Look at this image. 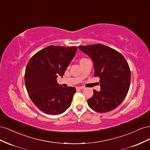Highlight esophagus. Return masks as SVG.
I'll list each match as a JSON object with an SVG mask.
<instances>
[{"label":"esophagus","mask_w":150,"mask_h":150,"mask_svg":"<svg viewBox=\"0 0 150 150\" xmlns=\"http://www.w3.org/2000/svg\"><path fill=\"white\" fill-rule=\"evenodd\" d=\"M76 90H79V89H83L84 88L83 87H76Z\"/></svg>","instance_id":"1"}]
</instances>
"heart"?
Returning a JSON list of instances; mask_svg holds the SVG:
<instances>
[{"instance_id":"obj_1","label":"heart","mask_w":150,"mask_h":150,"mask_svg":"<svg viewBox=\"0 0 150 150\" xmlns=\"http://www.w3.org/2000/svg\"><path fill=\"white\" fill-rule=\"evenodd\" d=\"M86 60H87V59H86V58H82V59H81V60H80V62H83V61H86Z\"/></svg>"}]
</instances>
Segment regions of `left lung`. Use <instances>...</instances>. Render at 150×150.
<instances>
[{
    "instance_id": "left-lung-1",
    "label": "left lung",
    "mask_w": 150,
    "mask_h": 150,
    "mask_svg": "<svg viewBox=\"0 0 150 150\" xmlns=\"http://www.w3.org/2000/svg\"><path fill=\"white\" fill-rule=\"evenodd\" d=\"M78 47L92 60L94 76L100 79L101 90H94L88 100L89 106L98 112L113 110L123 101L129 88L128 62L119 52L100 44Z\"/></svg>"
}]
</instances>
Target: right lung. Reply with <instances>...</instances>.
Segmentation results:
<instances>
[{"label": "right lung", "instance_id": "1", "mask_svg": "<svg viewBox=\"0 0 150 150\" xmlns=\"http://www.w3.org/2000/svg\"><path fill=\"white\" fill-rule=\"evenodd\" d=\"M76 51V46H50L35 54L27 64V91L32 101L46 114L60 115L71 106L76 88L62 87L56 79L62 78Z\"/></svg>", "mask_w": 150, "mask_h": 150}]
</instances>
